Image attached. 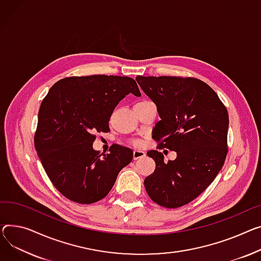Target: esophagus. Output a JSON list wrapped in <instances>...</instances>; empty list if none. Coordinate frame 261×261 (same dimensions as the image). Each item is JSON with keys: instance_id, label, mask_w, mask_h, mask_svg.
Instances as JSON below:
<instances>
[{"instance_id": "esophagus-1", "label": "esophagus", "mask_w": 261, "mask_h": 261, "mask_svg": "<svg viewBox=\"0 0 261 261\" xmlns=\"http://www.w3.org/2000/svg\"><path fill=\"white\" fill-rule=\"evenodd\" d=\"M146 154H145V152L144 151H138V150H135L134 152H133V160L134 161H136V160H138V159H142V158H144Z\"/></svg>"}]
</instances>
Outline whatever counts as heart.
Listing matches in <instances>:
<instances>
[{"mask_svg": "<svg viewBox=\"0 0 261 261\" xmlns=\"http://www.w3.org/2000/svg\"><path fill=\"white\" fill-rule=\"evenodd\" d=\"M132 144H133L134 147H137V148L143 146V142H141V141H134Z\"/></svg>", "mask_w": 261, "mask_h": 261, "instance_id": "obj_1", "label": "heart"}]
</instances>
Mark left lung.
Listing matches in <instances>:
<instances>
[{"label": "left lung", "mask_w": 261, "mask_h": 261, "mask_svg": "<svg viewBox=\"0 0 261 261\" xmlns=\"http://www.w3.org/2000/svg\"><path fill=\"white\" fill-rule=\"evenodd\" d=\"M136 81L161 116L153 132L158 149L177 153L168 163L158 150L147 153L156 168L144 181L146 191L158 204L179 207L200 195L224 164L228 110L211 87L195 77L137 75Z\"/></svg>", "instance_id": "1"}]
</instances>
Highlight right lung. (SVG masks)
Returning a JSON list of instances; mask_svg holds the SVG:
<instances>
[{"label":"right lung","instance_id":"add662e5","mask_svg":"<svg viewBox=\"0 0 261 261\" xmlns=\"http://www.w3.org/2000/svg\"><path fill=\"white\" fill-rule=\"evenodd\" d=\"M132 93L128 76H70L57 82L42 100L34 147L51 182L66 198L90 204L105 197L119 171L132 159L131 149L112 145L109 153L93 150L95 132H108L117 103Z\"/></svg>","mask_w":261,"mask_h":261}]
</instances>
